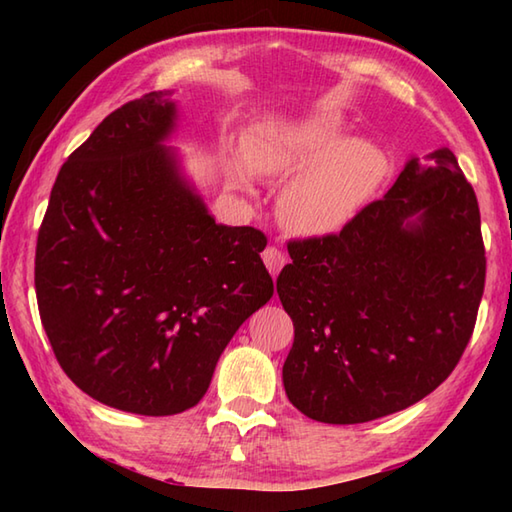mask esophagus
<instances>
[{
	"label": "esophagus",
	"mask_w": 512,
	"mask_h": 512,
	"mask_svg": "<svg viewBox=\"0 0 512 512\" xmlns=\"http://www.w3.org/2000/svg\"><path fill=\"white\" fill-rule=\"evenodd\" d=\"M262 259H264V264H266V268L270 270V275H273V277H277L279 270L284 268L286 262H288L284 250H279L277 246H266V250L262 253Z\"/></svg>",
	"instance_id": "obj_1"
}]
</instances>
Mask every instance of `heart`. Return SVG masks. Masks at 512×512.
I'll list each match as a JSON object with an SVG mask.
<instances>
[{"mask_svg": "<svg viewBox=\"0 0 512 512\" xmlns=\"http://www.w3.org/2000/svg\"><path fill=\"white\" fill-rule=\"evenodd\" d=\"M336 114L268 121L244 138L246 167L264 178L295 173L279 195V220L299 235H332L352 220L389 173L372 140L347 138Z\"/></svg>", "mask_w": 512, "mask_h": 512, "instance_id": "b5f03b06", "label": "heart"}]
</instances>
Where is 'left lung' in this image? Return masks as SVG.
<instances>
[{"label":"left lung","instance_id":"obj_1","mask_svg":"<svg viewBox=\"0 0 512 512\" xmlns=\"http://www.w3.org/2000/svg\"><path fill=\"white\" fill-rule=\"evenodd\" d=\"M429 158H411L341 233L288 242L284 387L303 416L356 424L407 409L471 341L486 279L480 206L451 149Z\"/></svg>","mask_w":512,"mask_h":512}]
</instances>
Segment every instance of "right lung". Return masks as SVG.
<instances>
[{"label": "right lung", "instance_id": "right-lung-1", "mask_svg": "<svg viewBox=\"0 0 512 512\" xmlns=\"http://www.w3.org/2000/svg\"><path fill=\"white\" fill-rule=\"evenodd\" d=\"M176 105L118 107L63 162L35 253L39 317L72 383L107 407L198 405L239 325L273 297L253 226L215 224L182 180Z\"/></svg>", "mask_w": 512, "mask_h": 512}]
</instances>
